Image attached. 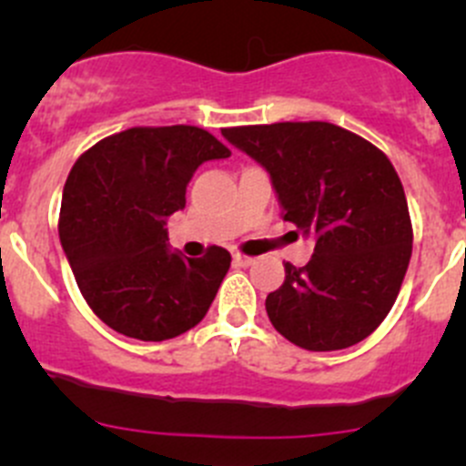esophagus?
<instances>
[{
	"mask_svg": "<svg viewBox=\"0 0 466 466\" xmlns=\"http://www.w3.org/2000/svg\"><path fill=\"white\" fill-rule=\"evenodd\" d=\"M252 261H255V259H250V257H243V255H234L232 257V263H234V266H238V268L252 266Z\"/></svg>",
	"mask_w": 466,
	"mask_h": 466,
	"instance_id": "34e87169",
	"label": "esophagus"
}]
</instances>
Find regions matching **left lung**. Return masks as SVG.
Instances as JSON below:
<instances>
[{
	"label": "left lung",
	"instance_id": "left-lung-1",
	"mask_svg": "<svg viewBox=\"0 0 466 466\" xmlns=\"http://www.w3.org/2000/svg\"><path fill=\"white\" fill-rule=\"evenodd\" d=\"M270 176L281 216L316 248L266 298L272 327L309 351L365 340L392 309L412 252L401 180L383 153L327 121L225 128Z\"/></svg>",
	"mask_w": 466,
	"mask_h": 466
}]
</instances>
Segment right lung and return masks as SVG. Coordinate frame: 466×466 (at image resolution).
Wrapping results in <instances>:
<instances>
[{"mask_svg":"<svg viewBox=\"0 0 466 466\" xmlns=\"http://www.w3.org/2000/svg\"><path fill=\"white\" fill-rule=\"evenodd\" d=\"M229 148L196 126L130 128L101 139L69 171L60 243L94 313L116 333L159 342L205 318L229 270V252L187 259L168 246L167 220L187 185Z\"/></svg>","mask_w":466,"mask_h":466,"instance_id":"obj_1","label":"right lung"}]
</instances>
